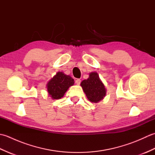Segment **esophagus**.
<instances>
[{
    "instance_id": "1",
    "label": "esophagus",
    "mask_w": 155,
    "mask_h": 155,
    "mask_svg": "<svg viewBox=\"0 0 155 155\" xmlns=\"http://www.w3.org/2000/svg\"><path fill=\"white\" fill-rule=\"evenodd\" d=\"M81 79H79V78H77V79L75 81L76 84H78V85H79L81 84Z\"/></svg>"
}]
</instances>
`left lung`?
Masks as SVG:
<instances>
[{
    "label": "left lung",
    "mask_w": 155,
    "mask_h": 155,
    "mask_svg": "<svg viewBox=\"0 0 155 155\" xmlns=\"http://www.w3.org/2000/svg\"><path fill=\"white\" fill-rule=\"evenodd\" d=\"M81 86L91 103H97L106 96L107 89L97 72L89 73V77L82 81Z\"/></svg>",
    "instance_id": "1"
}]
</instances>
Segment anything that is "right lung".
I'll return each instance as SVG.
<instances>
[{
	"instance_id": "add662e5",
	"label": "right lung",
	"mask_w": 155,
	"mask_h": 155,
	"mask_svg": "<svg viewBox=\"0 0 155 155\" xmlns=\"http://www.w3.org/2000/svg\"><path fill=\"white\" fill-rule=\"evenodd\" d=\"M74 81L71 76L62 72H58L47 84L48 95L52 99L63 97L68 88L74 84Z\"/></svg>"
}]
</instances>
